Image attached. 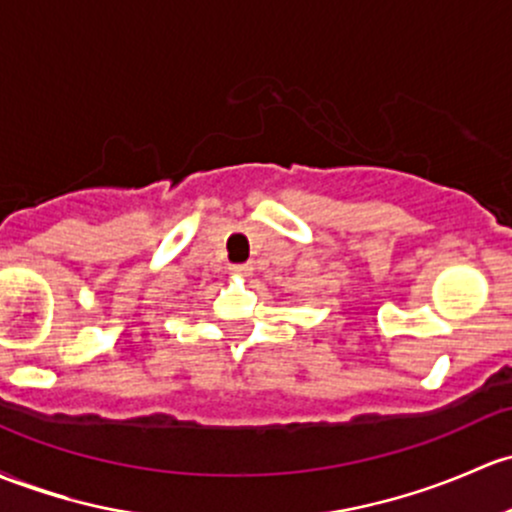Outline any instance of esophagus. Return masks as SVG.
Instances as JSON below:
<instances>
[{
  "instance_id": "obj_1",
  "label": "esophagus",
  "mask_w": 512,
  "mask_h": 512,
  "mask_svg": "<svg viewBox=\"0 0 512 512\" xmlns=\"http://www.w3.org/2000/svg\"><path fill=\"white\" fill-rule=\"evenodd\" d=\"M233 272L242 274V277H247V274H252V265H233Z\"/></svg>"
}]
</instances>
